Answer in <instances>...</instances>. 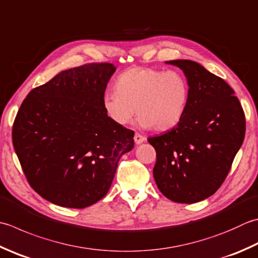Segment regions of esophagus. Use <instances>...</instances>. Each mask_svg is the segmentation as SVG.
Wrapping results in <instances>:
<instances>
[{
  "instance_id": "34e87169",
  "label": "esophagus",
  "mask_w": 258,
  "mask_h": 258,
  "mask_svg": "<svg viewBox=\"0 0 258 258\" xmlns=\"http://www.w3.org/2000/svg\"><path fill=\"white\" fill-rule=\"evenodd\" d=\"M145 140H146V139H145V136L141 135L140 133H135V135H134V142H135V144H141V143H143Z\"/></svg>"
}]
</instances>
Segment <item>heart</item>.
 <instances>
[{"mask_svg": "<svg viewBox=\"0 0 258 258\" xmlns=\"http://www.w3.org/2000/svg\"><path fill=\"white\" fill-rule=\"evenodd\" d=\"M189 98L190 86L182 74L135 67L118 76L115 90L104 94L103 107L115 124L127 125L138 113L141 127L163 132L181 122Z\"/></svg>", "mask_w": 258, "mask_h": 258, "instance_id": "1", "label": "heart"}]
</instances>
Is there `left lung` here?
Listing matches in <instances>:
<instances>
[{
    "instance_id": "obj_1",
    "label": "left lung",
    "mask_w": 258,
    "mask_h": 258,
    "mask_svg": "<svg viewBox=\"0 0 258 258\" xmlns=\"http://www.w3.org/2000/svg\"><path fill=\"white\" fill-rule=\"evenodd\" d=\"M168 63L184 73L190 98L175 127L148 139L156 152L153 176L168 199L195 204L213 196L228 175L245 138V114L224 79L191 60Z\"/></svg>"
}]
</instances>
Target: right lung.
<instances>
[{"label": "right lung", "mask_w": 258, "mask_h": 258, "mask_svg": "<svg viewBox=\"0 0 258 258\" xmlns=\"http://www.w3.org/2000/svg\"><path fill=\"white\" fill-rule=\"evenodd\" d=\"M116 68L108 62L63 70L23 100L12 128L13 146L31 188L54 205L86 208L106 196L134 132L103 107Z\"/></svg>", "instance_id": "obj_1"}]
</instances>
